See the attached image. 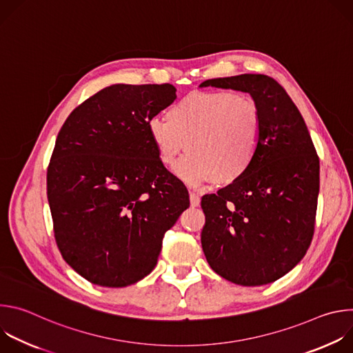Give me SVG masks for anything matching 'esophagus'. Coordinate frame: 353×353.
Returning <instances> with one entry per match:
<instances>
[{
    "label": "esophagus",
    "instance_id": "obj_1",
    "mask_svg": "<svg viewBox=\"0 0 353 353\" xmlns=\"http://www.w3.org/2000/svg\"><path fill=\"white\" fill-rule=\"evenodd\" d=\"M190 204H191V207L199 205V196L195 192H190Z\"/></svg>",
    "mask_w": 353,
    "mask_h": 353
}]
</instances>
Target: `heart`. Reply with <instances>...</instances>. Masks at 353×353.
<instances>
[{
    "instance_id": "heart-1",
    "label": "heart",
    "mask_w": 353,
    "mask_h": 353,
    "mask_svg": "<svg viewBox=\"0 0 353 353\" xmlns=\"http://www.w3.org/2000/svg\"><path fill=\"white\" fill-rule=\"evenodd\" d=\"M263 114L257 100L232 90H196L169 109L168 120L148 121L158 161L190 184L212 180L218 187L239 181L257 159L263 139Z\"/></svg>"
}]
</instances>
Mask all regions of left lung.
Segmentation results:
<instances>
[{"mask_svg":"<svg viewBox=\"0 0 353 353\" xmlns=\"http://www.w3.org/2000/svg\"><path fill=\"white\" fill-rule=\"evenodd\" d=\"M201 86L248 92L260 105L263 139L250 170L234 184L201 199V244L211 268L243 286L288 274L312 243L320 188L314 143L286 90L271 77L241 74Z\"/></svg>","mask_w":353,"mask_h":353,"instance_id":"left-lung-1","label":"left lung"}]
</instances>
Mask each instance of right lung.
I'll use <instances>...</instances> for the list:
<instances>
[{
	"instance_id": "add662e5",
	"label": "right lung",
	"mask_w": 353,
	"mask_h": 353,
	"mask_svg": "<svg viewBox=\"0 0 353 353\" xmlns=\"http://www.w3.org/2000/svg\"><path fill=\"white\" fill-rule=\"evenodd\" d=\"M174 99L172 83L112 85L74 109L57 135L47 168L54 237L90 283L123 288L145 278L190 207L148 134V121Z\"/></svg>"
}]
</instances>
